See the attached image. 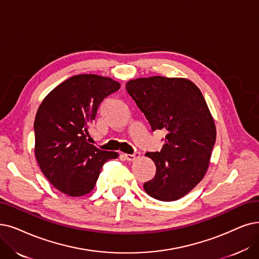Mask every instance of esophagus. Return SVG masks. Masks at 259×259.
<instances>
[{"label":"esophagus","instance_id":"1","mask_svg":"<svg viewBox=\"0 0 259 259\" xmlns=\"http://www.w3.org/2000/svg\"><path fill=\"white\" fill-rule=\"evenodd\" d=\"M123 156H124V158H125L127 161H133V160H135V159L139 158L140 153H139V152H135L134 154H124Z\"/></svg>","mask_w":259,"mask_h":259}]
</instances>
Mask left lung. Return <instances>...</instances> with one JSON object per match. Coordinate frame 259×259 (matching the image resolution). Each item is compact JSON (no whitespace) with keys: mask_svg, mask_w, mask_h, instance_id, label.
Here are the masks:
<instances>
[{"mask_svg":"<svg viewBox=\"0 0 259 259\" xmlns=\"http://www.w3.org/2000/svg\"><path fill=\"white\" fill-rule=\"evenodd\" d=\"M128 95L152 131L167 133L160 152L147 153L156 165L143 185L152 198L171 202L189 193L205 177L215 142V125L201 90L183 77L131 79Z\"/></svg>","mask_w":259,"mask_h":259,"instance_id":"obj_1","label":"left lung"}]
</instances>
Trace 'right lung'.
<instances>
[{"label":"right lung","mask_w":259,"mask_h":259,"mask_svg":"<svg viewBox=\"0 0 259 259\" xmlns=\"http://www.w3.org/2000/svg\"><path fill=\"white\" fill-rule=\"evenodd\" d=\"M120 86L110 77L79 74L61 82L41 102L34 122L35 155L45 177L60 192L89 193L103 164L118 158L117 152L100 150L87 137L101 102Z\"/></svg>","instance_id":"1"}]
</instances>
